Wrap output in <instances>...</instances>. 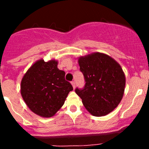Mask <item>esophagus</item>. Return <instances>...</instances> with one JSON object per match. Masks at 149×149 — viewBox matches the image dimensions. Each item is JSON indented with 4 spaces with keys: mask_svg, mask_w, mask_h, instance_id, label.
<instances>
[{
    "mask_svg": "<svg viewBox=\"0 0 149 149\" xmlns=\"http://www.w3.org/2000/svg\"><path fill=\"white\" fill-rule=\"evenodd\" d=\"M71 84H72V86H73V88H74H74H75V82H74V81H72V82L71 83Z\"/></svg>",
    "mask_w": 149,
    "mask_h": 149,
    "instance_id": "obj_1",
    "label": "esophagus"
}]
</instances>
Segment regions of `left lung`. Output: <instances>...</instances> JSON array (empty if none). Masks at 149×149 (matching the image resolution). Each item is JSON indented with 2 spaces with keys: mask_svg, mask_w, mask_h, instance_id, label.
Returning a JSON list of instances; mask_svg holds the SVG:
<instances>
[{
  "mask_svg": "<svg viewBox=\"0 0 149 149\" xmlns=\"http://www.w3.org/2000/svg\"><path fill=\"white\" fill-rule=\"evenodd\" d=\"M85 78L83 89L75 93L83 104L94 116L111 113L122 101L125 87V75L122 67L109 55L95 52L78 58Z\"/></svg>",
  "mask_w": 149,
  "mask_h": 149,
  "instance_id": "obj_1",
  "label": "left lung"
}]
</instances>
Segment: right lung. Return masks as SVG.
<instances>
[{"mask_svg": "<svg viewBox=\"0 0 149 149\" xmlns=\"http://www.w3.org/2000/svg\"><path fill=\"white\" fill-rule=\"evenodd\" d=\"M57 65V60L40 59L28 68L21 82V95L27 106L43 118L54 116L73 90Z\"/></svg>", "mask_w": 149, "mask_h": 149, "instance_id": "1", "label": "right lung"}]
</instances>
